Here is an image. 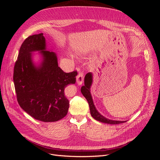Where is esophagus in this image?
Here are the masks:
<instances>
[{
	"mask_svg": "<svg viewBox=\"0 0 160 160\" xmlns=\"http://www.w3.org/2000/svg\"><path fill=\"white\" fill-rule=\"evenodd\" d=\"M83 73L82 72H79V74L77 75V78H76V81L77 83L79 85H81L82 83H83Z\"/></svg>",
	"mask_w": 160,
	"mask_h": 160,
	"instance_id": "obj_1",
	"label": "esophagus"
}]
</instances>
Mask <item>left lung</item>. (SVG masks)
Wrapping results in <instances>:
<instances>
[{
	"mask_svg": "<svg viewBox=\"0 0 160 160\" xmlns=\"http://www.w3.org/2000/svg\"><path fill=\"white\" fill-rule=\"evenodd\" d=\"M93 75L92 72H88L85 77L84 79V85L81 87V92L83 95L85 97V99L88 101V102L89 105L90 112L92 117L97 121H99L100 122L108 123V124H119L126 122V121H118V120H111L106 118L104 116L101 115L99 111L97 110L95 106L93 103V98L91 94V87L93 83Z\"/></svg>",
	"mask_w": 160,
	"mask_h": 160,
	"instance_id": "8db88e82",
	"label": "left lung"
}]
</instances>
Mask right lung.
I'll list each match as a JSON object with an SVG mask.
<instances>
[{
    "label": "right lung",
    "instance_id": "add662e5",
    "mask_svg": "<svg viewBox=\"0 0 160 160\" xmlns=\"http://www.w3.org/2000/svg\"><path fill=\"white\" fill-rule=\"evenodd\" d=\"M35 52L41 61H33ZM77 71L67 73L58 66L55 52L47 49L42 33L24 41L14 67L13 81L18 103L31 117L44 122H57L65 117L69 107L64 90L75 84Z\"/></svg>",
    "mask_w": 160,
    "mask_h": 160
}]
</instances>
